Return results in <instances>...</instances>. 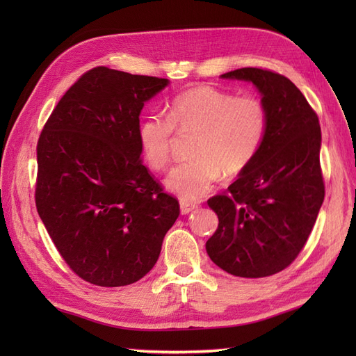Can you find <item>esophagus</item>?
Instances as JSON below:
<instances>
[{
    "label": "esophagus",
    "mask_w": 356,
    "mask_h": 356,
    "mask_svg": "<svg viewBox=\"0 0 356 356\" xmlns=\"http://www.w3.org/2000/svg\"><path fill=\"white\" fill-rule=\"evenodd\" d=\"M179 208H181V213H190L191 211H195L197 208V203H190L187 200H181L179 202Z\"/></svg>",
    "instance_id": "obj_1"
}]
</instances>
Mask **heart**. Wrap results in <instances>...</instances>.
<instances>
[{
	"instance_id": "obj_1",
	"label": "heart",
	"mask_w": 356,
	"mask_h": 356,
	"mask_svg": "<svg viewBox=\"0 0 356 356\" xmlns=\"http://www.w3.org/2000/svg\"><path fill=\"white\" fill-rule=\"evenodd\" d=\"M268 127V113L255 96H236L200 84L179 92L168 102L166 117L156 113L138 123V143L145 163L168 168L177 134H195L193 159L170 170L166 187L182 200H197L217 184L222 172L242 174L257 157Z\"/></svg>"
}]
</instances>
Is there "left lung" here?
<instances>
[{
  "label": "left lung",
  "mask_w": 356,
  "mask_h": 356,
  "mask_svg": "<svg viewBox=\"0 0 356 356\" xmlns=\"http://www.w3.org/2000/svg\"><path fill=\"white\" fill-rule=\"evenodd\" d=\"M221 77L255 84L268 127L250 168L229 193L208 200L218 215V229L208 239L207 252L230 275L272 276L303 250L324 202L318 114L297 86L275 71L246 67Z\"/></svg>",
  "instance_id": "1"
}]
</instances>
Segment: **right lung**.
Listing matches in <instances>:
<instances>
[{"mask_svg":"<svg viewBox=\"0 0 356 356\" xmlns=\"http://www.w3.org/2000/svg\"><path fill=\"white\" fill-rule=\"evenodd\" d=\"M166 79L106 67L84 72L42 127L35 204L60 257L83 281L124 286L144 277L179 215L141 160L144 102Z\"/></svg>","mask_w":356,"mask_h":356,"instance_id":"right-lung-1","label":"right lung"}]
</instances>
